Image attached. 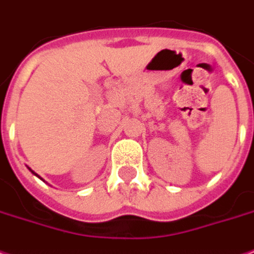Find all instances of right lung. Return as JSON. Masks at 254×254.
I'll list each match as a JSON object with an SVG mask.
<instances>
[{"instance_id":"add662e5","label":"right lung","mask_w":254,"mask_h":254,"mask_svg":"<svg viewBox=\"0 0 254 254\" xmlns=\"http://www.w3.org/2000/svg\"><path fill=\"white\" fill-rule=\"evenodd\" d=\"M35 175H36V173H35Z\"/></svg>"}]
</instances>
